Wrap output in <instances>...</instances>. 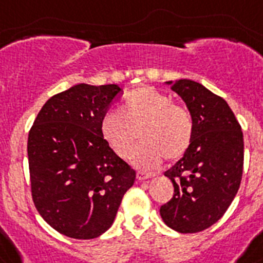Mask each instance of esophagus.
<instances>
[{"label":"esophagus","mask_w":263,"mask_h":263,"mask_svg":"<svg viewBox=\"0 0 263 263\" xmlns=\"http://www.w3.org/2000/svg\"><path fill=\"white\" fill-rule=\"evenodd\" d=\"M154 173H148V172H144V171H139L138 175H136V177H138L139 181H141V180H148L151 179V177H154Z\"/></svg>","instance_id":"34e87169"}]
</instances>
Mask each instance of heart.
<instances>
[{"instance_id":"1","label":"heart","mask_w":263,"mask_h":263,"mask_svg":"<svg viewBox=\"0 0 263 263\" xmlns=\"http://www.w3.org/2000/svg\"><path fill=\"white\" fill-rule=\"evenodd\" d=\"M140 128L141 143L134 154L140 166L159 165L163 159L177 160L193 140V119L188 108L172 103L168 95L152 87H140L125 97L123 111L108 108L100 122V132L109 148L122 159L131 155Z\"/></svg>"}]
</instances>
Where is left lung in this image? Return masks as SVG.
Masks as SVG:
<instances>
[{
	"label": "left lung",
	"instance_id": "obj_1",
	"mask_svg": "<svg viewBox=\"0 0 263 263\" xmlns=\"http://www.w3.org/2000/svg\"><path fill=\"white\" fill-rule=\"evenodd\" d=\"M193 119V140L164 175L173 197L160 208L164 222L179 233H198L225 214L238 192L243 171V134L228 103L189 79L168 82Z\"/></svg>",
	"mask_w": 263,
	"mask_h": 263
}]
</instances>
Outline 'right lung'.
I'll list each match as a JSON object with an SVG mask.
<instances>
[{
    "mask_svg": "<svg viewBox=\"0 0 263 263\" xmlns=\"http://www.w3.org/2000/svg\"><path fill=\"white\" fill-rule=\"evenodd\" d=\"M120 93L118 84H77L50 98L29 131L33 202L52 229L70 238H97L108 230L136 179L100 132Z\"/></svg>",
    "mask_w": 263,
    "mask_h": 263,
    "instance_id": "right-lung-1",
    "label": "right lung"
}]
</instances>
